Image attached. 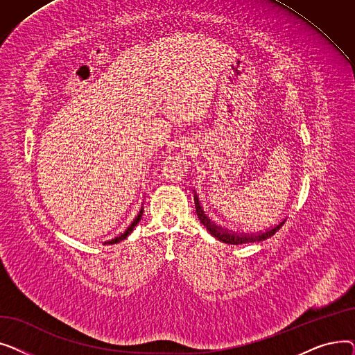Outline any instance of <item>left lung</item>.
<instances>
[{"mask_svg":"<svg viewBox=\"0 0 355 355\" xmlns=\"http://www.w3.org/2000/svg\"><path fill=\"white\" fill-rule=\"evenodd\" d=\"M194 200H196V213H197V217H198L200 223L209 230V233L213 237H216L217 240L223 241V243L241 245V243H253V241H262V240H266L270 236H273L279 229L282 227V225L285 223V220H284V221L279 223V225H276L275 227L268 229L265 232H259L256 234L254 233H252V234H249V233H234L232 230L221 229L220 226L213 225V223L210 221V218L206 214H204V211H202V209L200 206V202H198V198L194 197Z\"/></svg>","mask_w":355,"mask_h":355,"instance_id":"obj_1","label":"left lung"}]
</instances>
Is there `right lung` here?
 I'll list each match as a JSON object with an SVG mask.
<instances>
[{
	"label": "right lung",
	"instance_id": "add662e5",
	"mask_svg": "<svg viewBox=\"0 0 355 355\" xmlns=\"http://www.w3.org/2000/svg\"><path fill=\"white\" fill-rule=\"evenodd\" d=\"M142 214H144V204H142V207H141V210H139V213H138V216L134 218V221L130 223V225L126 227V230L123 232V233H121L118 237H115V239H112L110 241H109V245H115V243H119V241H122L123 239H126L130 233H132V230L135 229V226L138 225L139 223V220H141V217H142Z\"/></svg>",
	"mask_w": 355,
	"mask_h": 355
}]
</instances>
